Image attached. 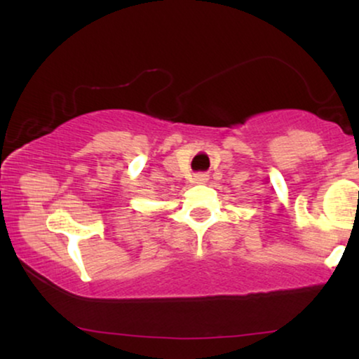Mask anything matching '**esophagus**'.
Instances as JSON below:
<instances>
[{"instance_id":"34e87169","label":"esophagus","mask_w":359,"mask_h":359,"mask_svg":"<svg viewBox=\"0 0 359 359\" xmlns=\"http://www.w3.org/2000/svg\"><path fill=\"white\" fill-rule=\"evenodd\" d=\"M196 178H198V181H205L208 178H205V175H199V176H196Z\"/></svg>"}]
</instances>
